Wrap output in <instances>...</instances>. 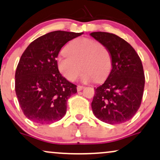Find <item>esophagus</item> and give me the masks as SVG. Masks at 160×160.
<instances>
[{"label":"esophagus","instance_id":"esophagus-1","mask_svg":"<svg viewBox=\"0 0 160 160\" xmlns=\"http://www.w3.org/2000/svg\"><path fill=\"white\" fill-rule=\"evenodd\" d=\"M84 88H85V86H78L77 89H78V92H80V91H81V90L83 89Z\"/></svg>","mask_w":160,"mask_h":160}]
</instances>
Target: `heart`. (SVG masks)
Returning a JSON list of instances; mask_svg holds the SVG:
<instances>
[{"instance_id": "1", "label": "heart", "mask_w": 160, "mask_h": 160, "mask_svg": "<svg viewBox=\"0 0 160 160\" xmlns=\"http://www.w3.org/2000/svg\"><path fill=\"white\" fill-rule=\"evenodd\" d=\"M64 54L57 59L59 72L67 80L74 82L81 69L82 81L102 82L112 69V56L103 44L95 39L78 38L65 46ZM82 68H80V67Z\"/></svg>"}]
</instances>
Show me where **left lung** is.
I'll return each instance as SVG.
<instances>
[{
	"label": "left lung",
	"instance_id": "1",
	"mask_svg": "<svg viewBox=\"0 0 160 160\" xmlns=\"http://www.w3.org/2000/svg\"><path fill=\"white\" fill-rule=\"evenodd\" d=\"M110 51L112 70L106 81L95 88L92 102L94 115L110 124L131 119L141 105L145 87V74L141 59L133 48L113 33H90Z\"/></svg>",
	"mask_w": 160,
	"mask_h": 160
}]
</instances>
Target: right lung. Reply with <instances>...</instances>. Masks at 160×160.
Masks as SVG:
<instances>
[{"instance_id":"right-lung-1","label":"right lung","mask_w":160,"mask_h":160,"mask_svg":"<svg viewBox=\"0 0 160 160\" xmlns=\"http://www.w3.org/2000/svg\"><path fill=\"white\" fill-rule=\"evenodd\" d=\"M82 32L53 31L32 42L21 57L15 88L25 116L37 124H51L66 113L67 101L77 86L59 72L57 58L62 48Z\"/></svg>"}]
</instances>
